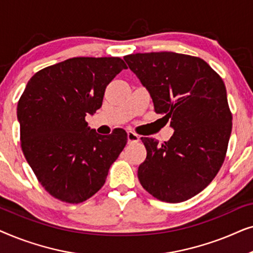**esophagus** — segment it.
Segmentation results:
<instances>
[{"instance_id": "1", "label": "esophagus", "mask_w": 253, "mask_h": 253, "mask_svg": "<svg viewBox=\"0 0 253 253\" xmlns=\"http://www.w3.org/2000/svg\"><path fill=\"white\" fill-rule=\"evenodd\" d=\"M127 143L132 144V143H138L139 141V136L137 133L132 132V131H127Z\"/></svg>"}]
</instances>
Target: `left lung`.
I'll use <instances>...</instances> for the list:
<instances>
[{
    "mask_svg": "<svg viewBox=\"0 0 253 253\" xmlns=\"http://www.w3.org/2000/svg\"><path fill=\"white\" fill-rule=\"evenodd\" d=\"M174 134L159 145L141 137L147 155L138 178L148 193L181 203L203 191L222 166L231 116L222 78L202 58L160 51L124 56Z\"/></svg>",
    "mask_w": 253,
    "mask_h": 253,
    "instance_id": "obj_1",
    "label": "left lung"
}]
</instances>
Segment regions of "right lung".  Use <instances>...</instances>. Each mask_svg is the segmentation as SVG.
I'll return each mask as SVG.
<instances>
[{
  "mask_svg": "<svg viewBox=\"0 0 253 253\" xmlns=\"http://www.w3.org/2000/svg\"><path fill=\"white\" fill-rule=\"evenodd\" d=\"M126 65L120 57H74L38 71L17 106L20 143L44 190L79 204L105 184L126 144V132L102 136L87 126L102 105L107 85Z\"/></svg>",
  "mask_w": 253,
  "mask_h": 253,
  "instance_id": "1",
  "label": "right lung"
}]
</instances>
